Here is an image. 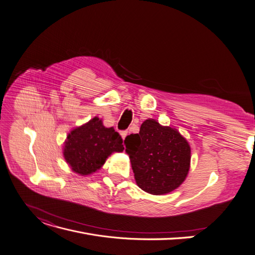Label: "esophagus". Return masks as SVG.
Returning <instances> with one entry per match:
<instances>
[{"label": "esophagus", "mask_w": 255, "mask_h": 255, "mask_svg": "<svg viewBox=\"0 0 255 255\" xmlns=\"http://www.w3.org/2000/svg\"><path fill=\"white\" fill-rule=\"evenodd\" d=\"M127 134H128V131H122V132H121V135H122V137H123V139L126 138Z\"/></svg>", "instance_id": "obj_1"}]
</instances>
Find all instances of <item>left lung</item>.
<instances>
[{
	"mask_svg": "<svg viewBox=\"0 0 255 255\" xmlns=\"http://www.w3.org/2000/svg\"><path fill=\"white\" fill-rule=\"evenodd\" d=\"M125 143L141 190L163 195L184 181L190 169L191 148L177 130L149 119L141 124L139 133L128 135Z\"/></svg>",
	"mask_w": 255,
	"mask_h": 255,
	"instance_id": "1",
	"label": "left lung"
}]
</instances>
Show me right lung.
Wrapping results in <instances>:
<instances>
[{
	"label": "right lung",
	"mask_w": 255,
	"mask_h": 255,
	"mask_svg": "<svg viewBox=\"0 0 255 255\" xmlns=\"http://www.w3.org/2000/svg\"><path fill=\"white\" fill-rule=\"evenodd\" d=\"M64 158L74 172L90 175L100 169L113 152L124 150L123 139L115 129L103 126L94 118L88 123L74 129L66 137Z\"/></svg>",
	"instance_id": "right-lung-1"
}]
</instances>
